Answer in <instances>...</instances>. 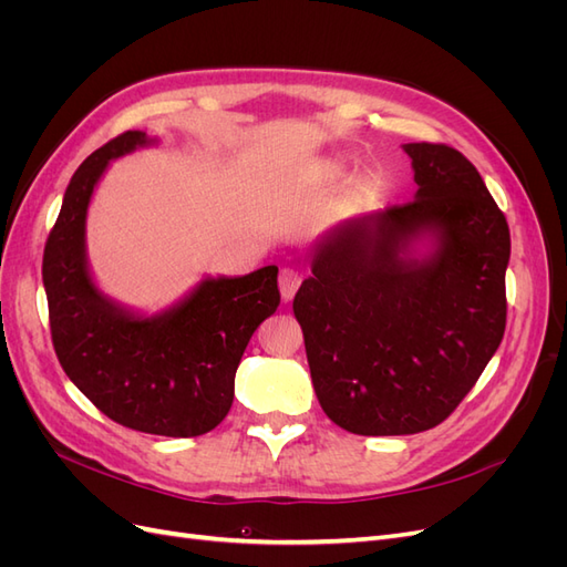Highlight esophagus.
I'll list each match as a JSON object with an SVG mask.
<instances>
[{
	"mask_svg": "<svg viewBox=\"0 0 567 567\" xmlns=\"http://www.w3.org/2000/svg\"><path fill=\"white\" fill-rule=\"evenodd\" d=\"M298 288H300V274L296 269L284 267L279 271V293H281V300L284 302L293 300L296 293H298Z\"/></svg>",
	"mask_w": 567,
	"mask_h": 567,
	"instance_id": "esophagus-1",
	"label": "esophagus"
}]
</instances>
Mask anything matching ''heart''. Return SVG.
Instances as JSON below:
<instances>
[{
    "label": "heart",
    "instance_id": "b5f03b06",
    "mask_svg": "<svg viewBox=\"0 0 567 567\" xmlns=\"http://www.w3.org/2000/svg\"><path fill=\"white\" fill-rule=\"evenodd\" d=\"M317 177H319V182L326 184V186H338V184H342V182H346V179L350 177V173H348V167L342 165L340 161H326V163H321ZM371 194H373V186H371L369 179H359V182H354L352 188H350V196H352V200H357V203L369 200Z\"/></svg>",
    "mask_w": 567,
    "mask_h": 567
}]
</instances>
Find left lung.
<instances>
[{
	"mask_svg": "<svg viewBox=\"0 0 567 567\" xmlns=\"http://www.w3.org/2000/svg\"><path fill=\"white\" fill-rule=\"evenodd\" d=\"M402 148L414 200L323 231L293 300L317 400L354 435L442 423L506 329L504 213L456 148Z\"/></svg>",
	"mask_w": 567,
	"mask_h": 567,
	"instance_id": "obj_1",
	"label": "left lung"
}]
</instances>
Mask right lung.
<instances>
[{"mask_svg":"<svg viewBox=\"0 0 567 567\" xmlns=\"http://www.w3.org/2000/svg\"><path fill=\"white\" fill-rule=\"evenodd\" d=\"M156 144L146 132H125L75 169L47 238L42 281L56 357L84 398L132 431L196 437L229 414L248 340L279 307V269L203 277L156 315L96 286L87 260L94 188L111 161Z\"/></svg>","mask_w":567,"mask_h":567,"instance_id":"obj_1","label":"right lung"}]
</instances>
